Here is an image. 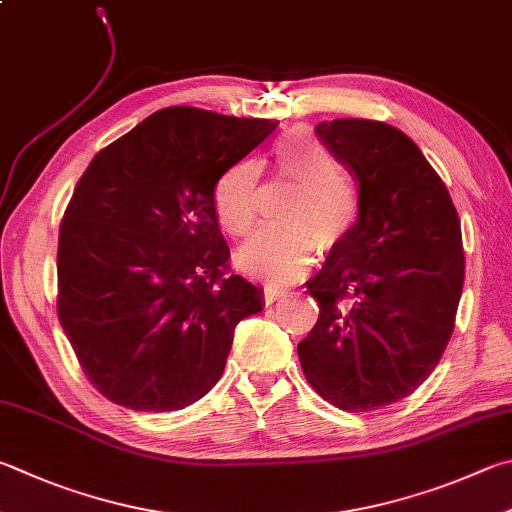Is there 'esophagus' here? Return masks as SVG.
Returning <instances> with one entry per match:
<instances>
[{"mask_svg": "<svg viewBox=\"0 0 512 512\" xmlns=\"http://www.w3.org/2000/svg\"><path fill=\"white\" fill-rule=\"evenodd\" d=\"M288 295V288H280V286H266L264 288V300L266 304H273L275 300H280V297Z\"/></svg>", "mask_w": 512, "mask_h": 512, "instance_id": "34e87169", "label": "esophagus"}]
</instances>
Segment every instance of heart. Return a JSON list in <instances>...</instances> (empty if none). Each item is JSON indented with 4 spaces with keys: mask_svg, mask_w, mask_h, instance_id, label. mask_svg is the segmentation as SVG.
Masks as SVG:
<instances>
[{
    "mask_svg": "<svg viewBox=\"0 0 512 512\" xmlns=\"http://www.w3.org/2000/svg\"><path fill=\"white\" fill-rule=\"evenodd\" d=\"M271 170L297 183L284 212L288 224L259 226L248 235L237 253L244 271L288 280L313 262L318 244L333 248L349 237L358 221V197L338 176L340 167L331 152L306 129H291L275 141ZM262 167L246 159L219 176L215 185V212L219 226L239 237L253 226L259 210Z\"/></svg>",
    "mask_w": 512,
    "mask_h": 512,
    "instance_id": "heart-1",
    "label": "heart"
}]
</instances>
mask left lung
<instances>
[{
    "label": "left lung",
    "instance_id": "8db88e82",
    "mask_svg": "<svg viewBox=\"0 0 512 512\" xmlns=\"http://www.w3.org/2000/svg\"><path fill=\"white\" fill-rule=\"evenodd\" d=\"M315 134L358 183V221L306 282L320 315L297 356L324 401L371 412L410 396L448 347L466 275L461 224L401 129L338 118Z\"/></svg>",
    "mask_w": 512,
    "mask_h": 512
}]
</instances>
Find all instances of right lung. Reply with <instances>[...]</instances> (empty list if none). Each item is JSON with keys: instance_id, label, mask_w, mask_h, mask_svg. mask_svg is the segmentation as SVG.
Masks as SVG:
<instances>
[{"instance_id": "1", "label": "right lung", "mask_w": 512, "mask_h": 512, "mask_svg": "<svg viewBox=\"0 0 512 512\" xmlns=\"http://www.w3.org/2000/svg\"><path fill=\"white\" fill-rule=\"evenodd\" d=\"M275 120L167 107L100 150L64 210L58 318L111 403L174 412L224 374L262 291L230 273L215 185Z\"/></svg>"}]
</instances>
